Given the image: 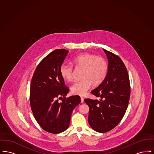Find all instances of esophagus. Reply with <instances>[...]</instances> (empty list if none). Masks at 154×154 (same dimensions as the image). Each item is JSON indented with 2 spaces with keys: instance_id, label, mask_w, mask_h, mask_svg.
<instances>
[{
  "instance_id": "34e87169",
  "label": "esophagus",
  "mask_w": 154,
  "mask_h": 154,
  "mask_svg": "<svg viewBox=\"0 0 154 154\" xmlns=\"http://www.w3.org/2000/svg\"><path fill=\"white\" fill-rule=\"evenodd\" d=\"M81 102L82 103L84 102V98L82 97H81Z\"/></svg>"
}]
</instances>
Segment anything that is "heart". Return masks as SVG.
I'll return each mask as SVG.
<instances>
[{
	"label": "heart",
	"instance_id": "1",
	"mask_svg": "<svg viewBox=\"0 0 154 154\" xmlns=\"http://www.w3.org/2000/svg\"><path fill=\"white\" fill-rule=\"evenodd\" d=\"M73 63L77 67L84 68L81 80L75 81L70 89L72 94L84 95L91 88L92 84L99 85L105 79L108 71V64L104 59L95 55L82 53L74 58ZM60 74L66 81H71L73 77V67L69 63H64L60 67Z\"/></svg>",
	"mask_w": 154,
	"mask_h": 154
}]
</instances>
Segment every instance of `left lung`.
<instances>
[{"instance_id":"left-lung-1","label":"left lung","mask_w":154,"mask_h":154,"mask_svg":"<svg viewBox=\"0 0 154 154\" xmlns=\"http://www.w3.org/2000/svg\"><path fill=\"white\" fill-rule=\"evenodd\" d=\"M103 50L108 59L107 73L102 82L91 91L100 100H84L89 107V124L99 133L109 132L120 122L131 95L129 78L124 62L117 55Z\"/></svg>"}]
</instances>
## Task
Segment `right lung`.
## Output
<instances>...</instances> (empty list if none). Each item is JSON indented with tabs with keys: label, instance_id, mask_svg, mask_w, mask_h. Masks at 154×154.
<instances>
[{
	"label": "right lung",
	"instance_id": "1",
	"mask_svg": "<svg viewBox=\"0 0 154 154\" xmlns=\"http://www.w3.org/2000/svg\"><path fill=\"white\" fill-rule=\"evenodd\" d=\"M68 52L57 49L50 53L37 66L31 81L30 104L33 114L42 128L51 133L66 131L73 110L81 102L79 96L65 97L69 90L60 74V67Z\"/></svg>",
	"mask_w": 154,
	"mask_h": 154
}]
</instances>
